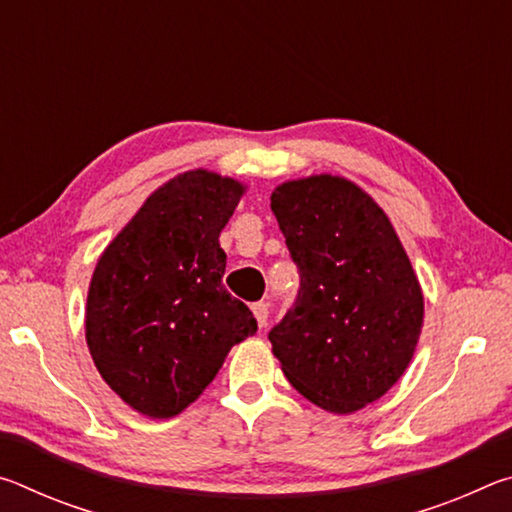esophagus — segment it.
Returning <instances> with one entry per match:
<instances>
[{
    "label": "esophagus",
    "instance_id": "obj_1",
    "mask_svg": "<svg viewBox=\"0 0 512 512\" xmlns=\"http://www.w3.org/2000/svg\"><path fill=\"white\" fill-rule=\"evenodd\" d=\"M250 309H253V316L257 320V325L264 327L266 320H268V305H266V302H255V305Z\"/></svg>",
    "mask_w": 512,
    "mask_h": 512
}]
</instances>
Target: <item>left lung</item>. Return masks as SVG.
Segmentation results:
<instances>
[{
	"mask_svg": "<svg viewBox=\"0 0 512 512\" xmlns=\"http://www.w3.org/2000/svg\"><path fill=\"white\" fill-rule=\"evenodd\" d=\"M271 210L298 264L296 305L268 334L296 391L348 415L404 375L418 345L424 296L391 219L343 176L277 185Z\"/></svg>",
	"mask_w": 512,
	"mask_h": 512,
	"instance_id": "obj_1",
	"label": "left lung"
}]
</instances>
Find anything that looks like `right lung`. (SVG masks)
<instances>
[{
	"label": "right lung",
	"mask_w": 512,
	"mask_h": 512,
	"mask_svg": "<svg viewBox=\"0 0 512 512\" xmlns=\"http://www.w3.org/2000/svg\"><path fill=\"white\" fill-rule=\"evenodd\" d=\"M246 185L216 171L178 173L146 198L94 266L85 341L103 381L153 420L198 400L230 348L257 332L225 291L221 230Z\"/></svg>",
	"instance_id": "1"
}]
</instances>
